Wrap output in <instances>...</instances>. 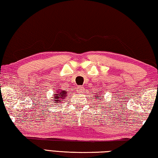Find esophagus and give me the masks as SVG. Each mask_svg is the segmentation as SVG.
Instances as JSON below:
<instances>
[{"label": "esophagus", "mask_w": 158, "mask_h": 158, "mask_svg": "<svg viewBox=\"0 0 158 158\" xmlns=\"http://www.w3.org/2000/svg\"><path fill=\"white\" fill-rule=\"evenodd\" d=\"M84 90H85V88L82 86H77V91L78 93H82L84 92Z\"/></svg>", "instance_id": "esophagus-1"}]
</instances>
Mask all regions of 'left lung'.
<instances>
[{"label": "left lung", "mask_w": 158, "mask_h": 158, "mask_svg": "<svg viewBox=\"0 0 158 158\" xmlns=\"http://www.w3.org/2000/svg\"><path fill=\"white\" fill-rule=\"evenodd\" d=\"M96 98H103V97H104V96H101V94L100 93H98V94H97V95H96ZM101 100V99H100Z\"/></svg>", "instance_id": "8db88e82"}]
</instances>
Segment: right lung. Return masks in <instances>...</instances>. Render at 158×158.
Listing matches in <instances>:
<instances>
[{
  "instance_id": "obj_1",
  "label": "right lung",
  "mask_w": 158,
  "mask_h": 158,
  "mask_svg": "<svg viewBox=\"0 0 158 158\" xmlns=\"http://www.w3.org/2000/svg\"><path fill=\"white\" fill-rule=\"evenodd\" d=\"M55 94H54V99L53 101H54V103L55 104H57L59 103H61V102H62L63 101L65 100L66 97H67L68 96V93H67V91L66 90H62L60 89H55Z\"/></svg>"
}]
</instances>
